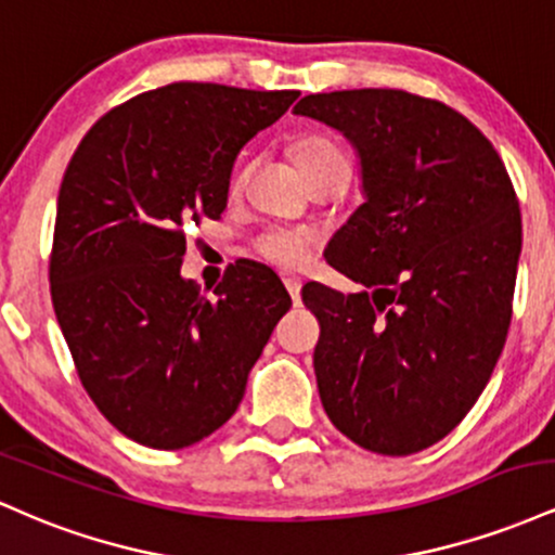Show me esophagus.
<instances>
[{
	"label": "esophagus",
	"instance_id": "esophagus-1",
	"mask_svg": "<svg viewBox=\"0 0 555 555\" xmlns=\"http://www.w3.org/2000/svg\"><path fill=\"white\" fill-rule=\"evenodd\" d=\"M284 286H286V292H289L292 302H295V305H299V289H302V284H299V282H297V279L286 276V279H284Z\"/></svg>",
	"mask_w": 555,
	"mask_h": 555
}]
</instances>
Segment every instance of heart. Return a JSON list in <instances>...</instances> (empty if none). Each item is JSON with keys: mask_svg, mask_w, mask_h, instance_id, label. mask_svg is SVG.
Masks as SVG:
<instances>
[{"mask_svg": "<svg viewBox=\"0 0 555 555\" xmlns=\"http://www.w3.org/2000/svg\"><path fill=\"white\" fill-rule=\"evenodd\" d=\"M328 162H347V158L339 154V149L326 143V140H305V143H299L297 164L299 169H302V175ZM308 245L310 234L297 232V229H271V232H266L263 237L258 240L260 256L269 258L271 263L284 266V269H295V266L302 263Z\"/></svg>", "mask_w": 555, "mask_h": 555, "instance_id": "b5f03b06", "label": "heart"}]
</instances>
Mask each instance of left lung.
Wrapping results in <instances>:
<instances>
[{"label":"left lung","instance_id":"8db88e82","mask_svg":"<svg viewBox=\"0 0 555 555\" xmlns=\"http://www.w3.org/2000/svg\"><path fill=\"white\" fill-rule=\"evenodd\" d=\"M295 114L352 143L365 197L326 247L365 289H302L323 410L362 449L415 454L473 410L506 341L517 193L490 140L441 101L360 88L310 93Z\"/></svg>","mask_w":555,"mask_h":555}]
</instances>
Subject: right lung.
Segmentation results:
<instances>
[{"instance_id":"obj_1","label":"right lung","mask_w":555,"mask_h":555,"mask_svg":"<svg viewBox=\"0 0 555 555\" xmlns=\"http://www.w3.org/2000/svg\"><path fill=\"white\" fill-rule=\"evenodd\" d=\"M297 91L171 82L80 140L56 197V321L88 397L119 433L175 451L219 430L292 299L266 266L234 263L214 297L180 266L182 227L219 219L242 145Z\"/></svg>"}]
</instances>
